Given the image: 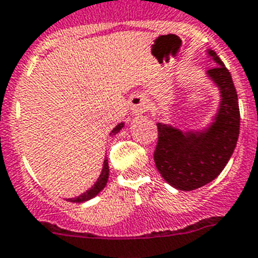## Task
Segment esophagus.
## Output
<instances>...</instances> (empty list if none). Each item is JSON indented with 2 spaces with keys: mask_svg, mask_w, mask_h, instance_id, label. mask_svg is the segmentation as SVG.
<instances>
[{
  "mask_svg": "<svg viewBox=\"0 0 258 258\" xmlns=\"http://www.w3.org/2000/svg\"><path fill=\"white\" fill-rule=\"evenodd\" d=\"M130 106H131V111L134 115H142L148 110L149 103L144 94H135L130 99Z\"/></svg>",
  "mask_w": 258,
  "mask_h": 258,
  "instance_id": "esophagus-1",
  "label": "esophagus"
}]
</instances>
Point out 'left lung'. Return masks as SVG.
I'll list each match as a JSON object with an SVG mask.
<instances>
[{
	"instance_id": "obj_1",
	"label": "left lung",
	"mask_w": 258,
	"mask_h": 258,
	"mask_svg": "<svg viewBox=\"0 0 258 258\" xmlns=\"http://www.w3.org/2000/svg\"><path fill=\"white\" fill-rule=\"evenodd\" d=\"M209 53L218 64L209 75L222 93L215 122L205 133L189 135L170 125L156 124V168L166 182L183 191L202 187L219 176L232 156L240 133L239 102L231 73L215 52Z\"/></svg>"
}]
</instances>
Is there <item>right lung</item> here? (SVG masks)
<instances>
[{"label": "right lung", "instance_id": "add662e5", "mask_svg": "<svg viewBox=\"0 0 258 258\" xmlns=\"http://www.w3.org/2000/svg\"><path fill=\"white\" fill-rule=\"evenodd\" d=\"M123 127V123H120V124H118L115 127V128L112 130L111 131V135H115V134L119 133V130L122 128ZM107 179H109V162H107V159H105V161H103V168H102V173L99 174L98 179H97V182L94 183V185L90 187V189L88 190V191H85L84 194H81L80 197H77V198H72L69 199L71 202H85V201H89V199L94 198V197L98 194L101 190L103 189L106 186V183H107Z\"/></svg>", "mask_w": 258, "mask_h": 258}]
</instances>
